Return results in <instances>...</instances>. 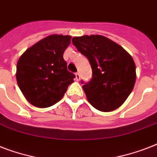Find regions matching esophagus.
Masks as SVG:
<instances>
[{"mask_svg": "<svg viewBox=\"0 0 157 157\" xmlns=\"http://www.w3.org/2000/svg\"><path fill=\"white\" fill-rule=\"evenodd\" d=\"M75 75H76V81H80V78H81L80 73H79V72H76V73L75 74Z\"/></svg>", "mask_w": 157, "mask_h": 157, "instance_id": "34e87169", "label": "esophagus"}]
</instances>
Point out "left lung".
Segmentation results:
<instances>
[{
  "label": "left lung",
  "instance_id": "left-lung-1",
  "mask_svg": "<svg viewBox=\"0 0 157 157\" xmlns=\"http://www.w3.org/2000/svg\"><path fill=\"white\" fill-rule=\"evenodd\" d=\"M71 41L92 68V79L82 86L89 103L101 112L117 109L129 97L136 81L131 55L101 35L75 36Z\"/></svg>",
  "mask_w": 157,
  "mask_h": 157
}]
</instances>
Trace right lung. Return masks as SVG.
<instances>
[{
    "mask_svg": "<svg viewBox=\"0 0 157 157\" xmlns=\"http://www.w3.org/2000/svg\"><path fill=\"white\" fill-rule=\"evenodd\" d=\"M71 36H48L28 48L17 63L16 79L26 99L37 107H49L63 97L75 75L67 71L64 50Z\"/></svg>",
    "mask_w": 157,
    "mask_h": 157,
    "instance_id": "right-lung-1",
    "label": "right lung"
}]
</instances>
